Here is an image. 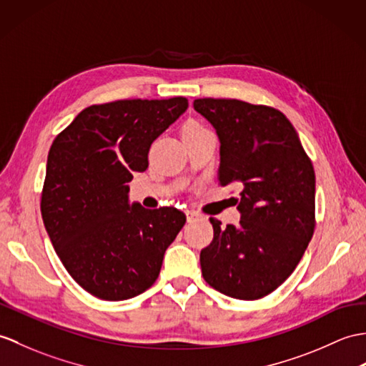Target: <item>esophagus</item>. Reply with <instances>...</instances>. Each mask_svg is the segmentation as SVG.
<instances>
[{
	"label": "esophagus",
	"instance_id": "esophagus-1",
	"mask_svg": "<svg viewBox=\"0 0 366 366\" xmlns=\"http://www.w3.org/2000/svg\"><path fill=\"white\" fill-rule=\"evenodd\" d=\"M185 215H187V222H189V223L194 222V219L201 218V215L198 214V212H194V210H187V212H185Z\"/></svg>",
	"mask_w": 366,
	"mask_h": 366
}]
</instances>
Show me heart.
<instances>
[{"instance_id": "heart-1", "label": "heart", "mask_w": 366, "mask_h": 366, "mask_svg": "<svg viewBox=\"0 0 366 366\" xmlns=\"http://www.w3.org/2000/svg\"><path fill=\"white\" fill-rule=\"evenodd\" d=\"M185 129H201V126L197 123H190V124H187Z\"/></svg>"}]
</instances>
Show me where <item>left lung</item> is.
Segmentation results:
<instances>
[{
    "mask_svg": "<svg viewBox=\"0 0 366 366\" xmlns=\"http://www.w3.org/2000/svg\"><path fill=\"white\" fill-rule=\"evenodd\" d=\"M193 107L219 139L218 179L240 187V223L210 218L202 277L235 300L254 301L285 282L315 229V172L288 118L239 99L199 98Z\"/></svg>",
    "mask_w": 366,
    "mask_h": 366,
    "instance_id": "8db88e82",
    "label": "left lung"
}]
</instances>
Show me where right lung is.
Segmentation results:
<instances>
[{
    "label": "right lung",
    "instance_id": "obj_1",
    "mask_svg": "<svg viewBox=\"0 0 366 366\" xmlns=\"http://www.w3.org/2000/svg\"><path fill=\"white\" fill-rule=\"evenodd\" d=\"M187 107L182 97L90 106L51 144L41 218L68 273L99 300L148 290L185 224L174 207L129 204L127 182L148 168L151 143Z\"/></svg>",
    "mask_w": 366,
    "mask_h": 366
}]
</instances>
